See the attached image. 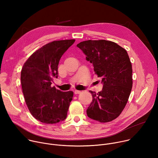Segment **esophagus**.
Returning a JSON list of instances; mask_svg holds the SVG:
<instances>
[{"mask_svg":"<svg viewBox=\"0 0 158 158\" xmlns=\"http://www.w3.org/2000/svg\"><path fill=\"white\" fill-rule=\"evenodd\" d=\"M81 91H77V90H76V91H74V94H81Z\"/></svg>","mask_w":158,"mask_h":158,"instance_id":"esophagus-1","label":"esophagus"}]
</instances>
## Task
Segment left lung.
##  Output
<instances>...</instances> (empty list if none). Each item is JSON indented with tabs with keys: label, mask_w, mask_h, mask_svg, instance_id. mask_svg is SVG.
I'll list each match as a JSON object with an SVG mask.
<instances>
[{
	"label": "left lung",
	"mask_w": 158,
	"mask_h": 158,
	"mask_svg": "<svg viewBox=\"0 0 158 158\" xmlns=\"http://www.w3.org/2000/svg\"><path fill=\"white\" fill-rule=\"evenodd\" d=\"M93 64L94 71L101 77L102 91H89L93 101L87 116L100 123L118 118L126 106L132 86V65L127 51L114 42L89 40L77 45Z\"/></svg>",
	"instance_id": "1"
}]
</instances>
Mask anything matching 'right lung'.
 Wrapping results in <instances>:
<instances>
[{"mask_svg": "<svg viewBox=\"0 0 158 158\" xmlns=\"http://www.w3.org/2000/svg\"><path fill=\"white\" fill-rule=\"evenodd\" d=\"M74 39L47 44L33 53L24 63L20 74L22 92L31 114L45 124H56L67 118L73 91L62 92L52 87L58 77V65Z\"/></svg>", "mask_w": 158, "mask_h": 158, "instance_id": "1", "label": "right lung"}]
</instances>
